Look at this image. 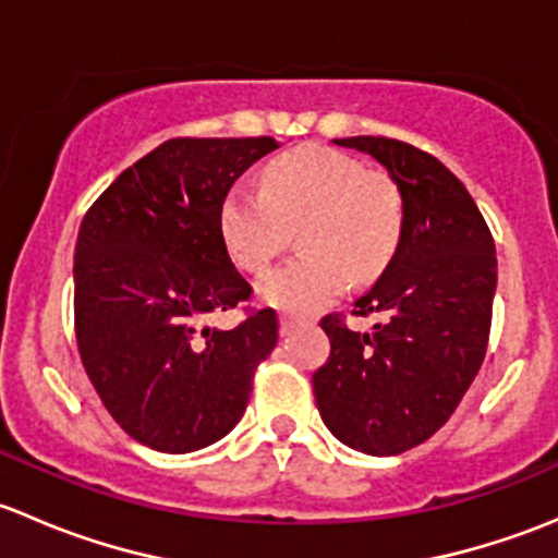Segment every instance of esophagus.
<instances>
[{
  "instance_id": "34e87169",
  "label": "esophagus",
  "mask_w": 558,
  "mask_h": 558,
  "mask_svg": "<svg viewBox=\"0 0 558 558\" xmlns=\"http://www.w3.org/2000/svg\"><path fill=\"white\" fill-rule=\"evenodd\" d=\"M296 324H300V318H294V315H280V331H283V335H289Z\"/></svg>"
}]
</instances>
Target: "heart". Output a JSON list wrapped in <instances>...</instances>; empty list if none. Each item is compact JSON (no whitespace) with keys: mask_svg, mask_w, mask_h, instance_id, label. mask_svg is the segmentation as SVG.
<instances>
[{"mask_svg":"<svg viewBox=\"0 0 558 558\" xmlns=\"http://www.w3.org/2000/svg\"><path fill=\"white\" fill-rule=\"evenodd\" d=\"M218 227L234 262L262 272L296 229L300 256L269 269L258 296L289 313L329 305L351 283L386 267L402 229V205L388 180L331 148H305L264 170V191L238 183L227 191Z\"/></svg>","mask_w":558,"mask_h":558,"instance_id":"obj_1","label":"heart"}]
</instances>
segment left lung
Instances as JSON below:
<instances>
[{
	"instance_id": "8db88e82",
	"label": "left lung",
	"mask_w": 558,
	"mask_h": 558,
	"mask_svg": "<svg viewBox=\"0 0 558 558\" xmlns=\"http://www.w3.org/2000/svg\"><path fill=\"white\" fill-rule=\"evenodd\" d=\"M367 154L402 199L391 262L356 315H384L353 331L337 315L320 320L331 353L313 375L326 429L353 451L397 456L429 440L466 393L488 345L497 291L494 240L456 174L435 156L388 137H342Z\"/></svg>"
}]
</instances>
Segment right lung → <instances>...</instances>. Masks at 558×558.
I'll use <instances>...</instances> for the list:
<instances>
[{"label":"right lung","instance_id":"right-lung-1","mask_svg":"<svg viewBox=\"0 0 558 558\" xmlns=\"http://www.w3.org/2000/svg\"><path fill=\"white\" fill-rule=\"evenodd\" d=\"M272 137L167 140L94 202L75 245V335L83 367L126 435L189 453L234 429L258 362L278 345L272 307L234 329L210 313L251 286L234 269L218 210Z\"/></svg>","mask_w":558,"mask_h":558}]
</instances>
